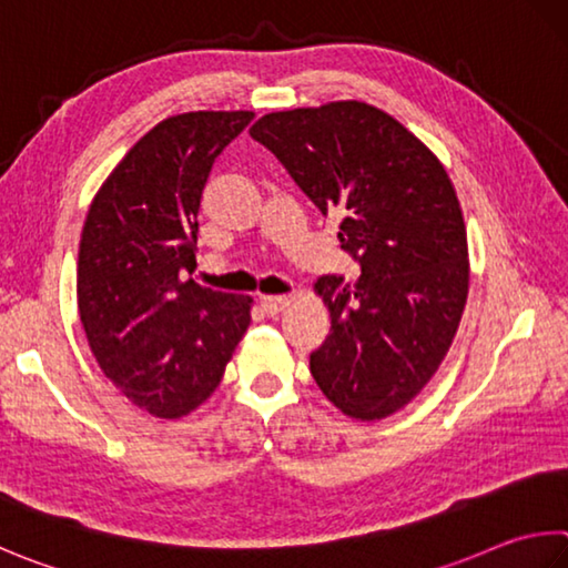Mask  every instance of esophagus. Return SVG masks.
<instances>
[{
    "label": "esophagus",
    "mask_w": 568,
    "mask_h": 568,
    "mask_svg": "<svg viewBox=\"0 0 568 568\" xmlns=\"http://www.w3.org/2000/svg\"><path fill=\"white\" fill-rule=\"evenodd\" d=\"M287 303H291V297H287V295H263L261 297L263 311L271 315V317H275L277 313H283L285 307H287Z\"/></svg>",
    "instance_id": "1"
}]
</instances>
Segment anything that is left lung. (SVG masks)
Instances as JSON below:
<instances>
[{"label":"left lung","instance_id":"obj_1","mask_svg":"<svg viewBox=\"0 0 568 568\" xmlns=\"http://www.w3.org/2000/svg\"><path fill=\"white\" fill-rule=\"evenodd\" d=\"M251 136L323 215L357 281L323 275L329 335L311 355L323 395L373 422L409 405L445 359L469 293L467 229L445 166L397 119L363 101L275 111Z\"/></svg>","mask_w":568,"mask_h":568}]
</instances>
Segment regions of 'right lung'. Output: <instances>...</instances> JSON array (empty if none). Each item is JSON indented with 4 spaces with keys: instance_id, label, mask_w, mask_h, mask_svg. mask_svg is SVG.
<instances>
[{
    "instance_id": "add662e5",
    "label": "right lung",
    "mask_w": 568,
    "mask_h": 568,
    "mask_svg": "<svg viewBox=\"0 0 568 568\" xmlns=\"http://www.w3.org/2000/svg\"><path fill=\"white\" fill-rule=\"evenodd\" d=\"M253 111H191L156 123L89 205L77 301L91 353L121 395L185 417L221 385L251 325L248 295L193 283L201 195Z\"/></svg>"
}]
</instances>
